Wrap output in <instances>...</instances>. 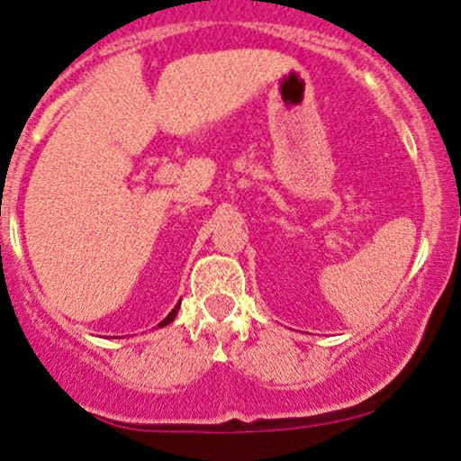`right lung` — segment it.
Listing matches in <instances>:
<instances>
[{"label": "right lung", "instance_id": "add662e5", "mask_svg": "<svg viewBox=\"0 0 461 461\" xmlns=\"http://www.w3.org/2000/svg\"><path fill=\"white\" fill-rule=\"evenodd\" d=\"M178 308H180V302H178V304H176V306H174V311H172V312H169V314H167V317L161 321V323H159V327H163V325H167V323H172V321H174V317H176V312H178Z\"/></svg>", "mask_w": 461, "mask_h": 461}]
</instances>
